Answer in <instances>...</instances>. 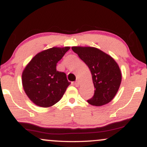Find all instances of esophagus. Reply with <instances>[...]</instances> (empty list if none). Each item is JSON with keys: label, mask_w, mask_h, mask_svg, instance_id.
<instances>
[{"label": "esophagus", "mask_w": 147, "mask_h": 147, "mask_svg": "<svg viewBox=\"0 0 147 147\" xmlns=\"http://www.w3.org/2000/svg\"><path fill=\"white\" fill-rule=\"evenodd\" d=\"M75 86L76 87H79V80H77L75 82Z\"/></svg>", "instance_id": "34e87169"}]
</instances>
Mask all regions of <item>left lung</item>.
Here are the masks:
<instances>
[{"mask_svg": "<svg viewBox=\"0 0 147 147\" xmlns=\"http://www.w3.org/2000/svg\"><path fill=\"white\" fill-rule=\"evenodd\" d=\"M72 50L86 64L92 75L95 93L87 102L95 106L107 104L116 95L122 82V72L117 62L94 47L73 46Z\"/></svg>", "mask_w": 147, "mask_h": 147, "instance_id": "8db88e82", "label": "left lung"}]
</instances>
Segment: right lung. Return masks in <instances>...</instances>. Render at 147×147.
I'll return each mask as SVG.
<instances>
[{
    "label": "right lung",
    "instance_id": "right-lung-1",
    "mask_svg": "<svg viewBox=\"0 0 147 147\" xmlns=\"http://www.w3.org/2000/svg\"><path fill=\"white\" fill-rule=\"evenodd\" d=\"M70 47H52L38 52L22 72V85L25 94L35 105L48 108L55 105L70 83L64 72L56 66Z\"/></svg>",
    "mask_w": 147,
    "mask_h": 147
}]
</instances>
